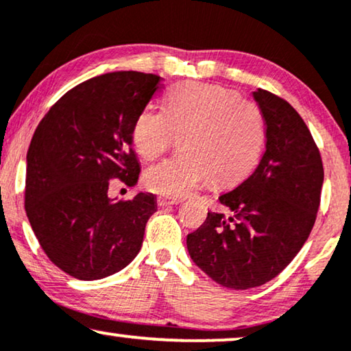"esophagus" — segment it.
Here are the masks:
<instances>
[{
  "instance_id": "esophagus-1",
  "label": "esophagus",
  "mask_w": 351,
  "mask_h": 351,
  "mask_svg": "<svg viewBox=\"0 0 351 351\" xmlns=\"http://www.w3.org/2000/svg\"><path fill=\"white\" fill-rule=\"evenodd\" d=\"M157 204L160 205V207H170V205L180 204V200L178 199H171V197H165V195H160V197H157Z\"/></svg>"
}]
</instances>
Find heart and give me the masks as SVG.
I'll return each mask as SVG.
<instances>
[{
	"instance_id": "heart-1",
	"label": "heart",
	"mask_w": 351,
	"mask_h": 351,
	"mask_svg": "<svg viewBox=\"0 0 351 351\" xmlns=\"http://www.w3.org/2000/svg\"><path fill=\"white\" fill-rule=\"evenodd\" d=\"M178 139L183 156L144 173L149 191L186 197L208 178L217 188H231L249 178L263 156V112L228 88L181 83L167 95L165 110L146 107L132 130L133 146L146 160L163 156Z\"/></svg>"
}]
</instances>
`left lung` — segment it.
<instances>
[{
	"label": "left lung",
	"mask_w": 351,
	"mask_h": 351,
	"mask_svg": "<svg viewBox=\"0 0 351 351\" xmlns=\"http://www.w3.org/2000/svg\"><path fill=\"white\" fill-rule=\"evenodd\" d=\"M266 123V151L256 170L188 234L194 263L224 287H258L278 276L315 226L324 181L322 158L298 112L266 90L254 91Z\"/></svg>",
	"instance_id": "8db88e82"
}]
</instances>
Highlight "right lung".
Segmentation results:
<instances>
[{
	"label": "right lung",
	"mask_w": 351,
	"mask_h": 351,
	"mask_svg": "<svg viewBox=\"0 0 351 351\" xmlns=\"http://www.w3.org/2000/svg\"><path fill=\"white\" fill-rule=\"evenodd\" d=\"M162 77L112 72L65 93L40 121L27 152L25 212L41 249L69 276L102 279L123 269L156 213L154 194L110 200L112 180L138 181L132 130Z\"/></svg>",
	"instance_id": "right-lung-1"
}]
</instances>
